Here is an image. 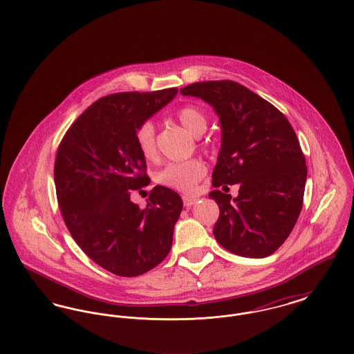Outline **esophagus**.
<instances>
[{"label":"esophagus","mask_w":354,"mask_h":354,"mask_svg":"<svg viewBox=\"0 0 354 354\" xmlns=\"http://www.w3.org/2000/svg\"><path fill=\"white\" fill-rule=\"evenodd\" d=\"M198 201H199L198 196H188V195L183 196V204H185V207H191V205H194Z\"/></svg>","instance_id":"obj_1"}]
</instances>
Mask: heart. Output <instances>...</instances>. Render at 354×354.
I'll return each mask as SVG.
<instances>
[{"mask_svg": "<svg viewBox=\"0 0 354 354\" xmlns=\"http://www.w3.org/2000/svg\"><path fill=\"white\" fill-rule=\"evenodd\" d=\"M176 117L191 134L199 136L207 130V126H208L207 115L201 107L195 104H185L182 109H179V111L176 113ZM135 142L140 155L146 160L151 162L156 159L158 146H156L155 124L151 120H145L136 127ZM205 174H207L205 165L198 159H191L180 163H169L155 175V180L158 185L167 187L171 189L182 191V192H192Z\"/></svg>", "mask_w": 354, "mask_h": 354, "instance_id": "b5f03b06", "label": "heart"}]
</instances>
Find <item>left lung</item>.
Here are the masks:
<instances>
[{
    "label": "left lung",
    "instance_id": "8db88e82",
    "mask_svg": "<svg viewBox=\"0 0 354 354\" xmlns=\"http://www.w3.org/2000/svg\"><path fill=\"white\" fill-rule=\"evenodd\" d=\"M180 94L207 102L219 117L221 149L212 185H240L234 199L219 189L209 194L220 209L215 239L239 256H270L303 208L306 165L295 130L273 104L234 81L196 82Z\"/></svg>",
    "mask_w": 354,
    "mask_h": 354
}]
</instances>
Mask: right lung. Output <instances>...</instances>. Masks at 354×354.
<instances>
[{
  "label": "right lung",
  "mask_w": 354,
  "mask_h": 354,
  "mask_svg": "<svg viewBox=\"0 0 354 354\" xmlns=\"http://www.w3.org/2000/svg\"><path fill=\"white\" fill-rule=\"evenodd\" d=\"M176 94L171 87L106 95L84 110L58 146L54 183L65 224L81 250L117 276L149 272L172 245L182 198L155 185L139 208L130 195L150 185L135 130Z\"/></svg>",
  "instance_id": "right-lung-1"
}]
</instances>
